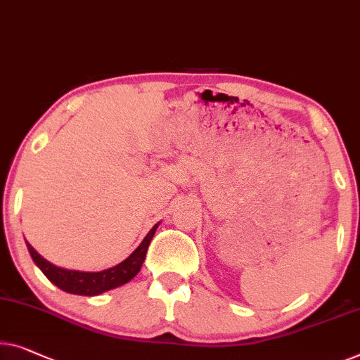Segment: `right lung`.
Segmentation results:
<instances>
[{"label":"right lung","instance_id":"obj_1","mask_svg":"<svg viewBox=\"0 0 360 360\" xmlns=\"http://www.w3.org/2000/svg\"><path fill=\"white\" fill-rule=\"evenodd\" d=\"M158 224L150 229L146 239L142 240L141 245L127 257L126 260H122L121 264L116 266H111L108 270L103 271H77V270H66V268L56 266L50 264V262L43 259V257L37 252L32 245L27 243V249L32 260L35 262V265L40 268L48 280L53 284H56L58 288L63 289L69 294H79V296H98L101 292L110 291L117 286H122L127 281H131L134 276L141 271V266L146 260V254L148 249L150 240H152L155 231H157Z\"/></svg>","mask_w":360,"mask_h":360}]
</instances>
